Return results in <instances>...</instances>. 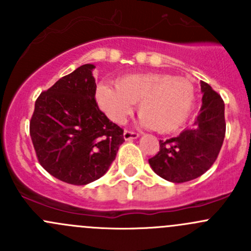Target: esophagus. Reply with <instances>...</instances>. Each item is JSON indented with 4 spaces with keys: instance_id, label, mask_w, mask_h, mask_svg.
Segmentation results:
<instances>
[{
    "instance_id": "esophagus-1",
    "label": "esophagus",
    "mask_w": 251,
    "mask_h": 251,
    "mask_svg": "<svg viewBox=\"0 0 251 251\" xmlns=\"http://www.w3.org/2000/svg\"><path fill=\"white\" fill-rule=\"evenodd\" d=\"M138 133L135 132V131H131V130H125L124 131V138L126 141H131V140H135V138L138 137Z\"/></svg>"
}]
</instances>
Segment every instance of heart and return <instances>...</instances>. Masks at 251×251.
<instances>
[{
    "mask_svg": "<svg viewBox=\"0 0 251 251\" xmlns=\"http://www.w3.org/2000/svg\"><path fill=\"white\" fill-rule=\"evenodd\" d=\"M194 97L191 81L158 73L125 75L116 80V86L100 83L96 91L98 105L111 121L125 123L138 103L142 125L161 133L174 132L184 125Z\"/></svg>",
    "mask_w": 251,
    "mask_h": 251,
    "instance_id": "b5f03b06",
    "label": "heart"
}]
</instances>
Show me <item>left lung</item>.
Listing matches in <instances>:
<instances>
[{"instance_id":"left-lung-1","label":"left lung","mask_w":251,"mask_h":251,"mask_svg":"<svg viewBox=\"0 0 251 251\" xmlns=\"http://www.w3.org/2000/svg\"><path fill=\"white\" fill-rule=\"evenodd\" d=\"M203 105L193 126L177 137L159 141V151L149 159L154 173L175 183L192 181L206 173L219 156L226 133L225 103L201 81Z\"/></svg>"}]
</instances>
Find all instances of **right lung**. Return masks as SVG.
Segmentation results:
<instances>
[{
  "label": "right lung",
  "instance_id": "obj_1",
  "mask_svg": "<svg viewBox=\"0 0 251 251\" xmlns=\"http://www.w3.org/2000/svg\"><path fill=\"white\" fill-rule=\"evenodd\" d=\"M93 68L81 65L44 91L30 120V137L42 168L76 186L107 173L125 141L123 128L98 108Z\"/></svg>",
  "mask_w": 251,
  "mask_h": 251
}]
</instances>
